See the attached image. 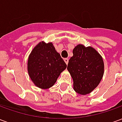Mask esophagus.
<instances>
[{"mask_svg": "<svg viewBox=\"0 0 122 122\" xmlns=\"http://www.w3.org/2000/svg\"><path fill=\"white\" fill-rule=\"evenodd\" d=\"M64 61H65V63L67 65V64H68V63H69V59H67V58L64 59Z\"/></svg>", "mask_w": 122, "mask_h": 122, "instance_id": "34e87169", "label": "esophagus"}]
</instances>
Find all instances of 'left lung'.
Returning a JSON list of instances; mask_svg holds the SVG:
<instances>
[{
	"mask_svg": "<svg viewBox=\"0 0 122 122\" xmlns=\"http://www.w3.org/2000/svg\"><path fill=\"white\" fill-rule=\"evenodd\" d=\"M67 70L73 80L74 90L80 95H87L99 84L104 74L102 56L92 46L78 44L73 49Z\"/></svg>",
	"mask_w": 122,
	"mask_h": 122,
	"instance_id": "8db88e82",
	"label": "left lung"
}]
</instances>
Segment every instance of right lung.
<instances>
[{"label": "right lung", "instance_id": "1", "mask_svg": "<svg viewBox=\"0 0 122 122\" xmlns=\"http://www.w3.org/2000/svg\"><path fill=\"white\" fill-rule=\"evenodd\" d=\"M66 68V63L52 42H39L28 57L29 76L34 84L42 90L52 87Z\"/></svg>", "mask_w": 122, "mask_h": 122}]
</instances>
